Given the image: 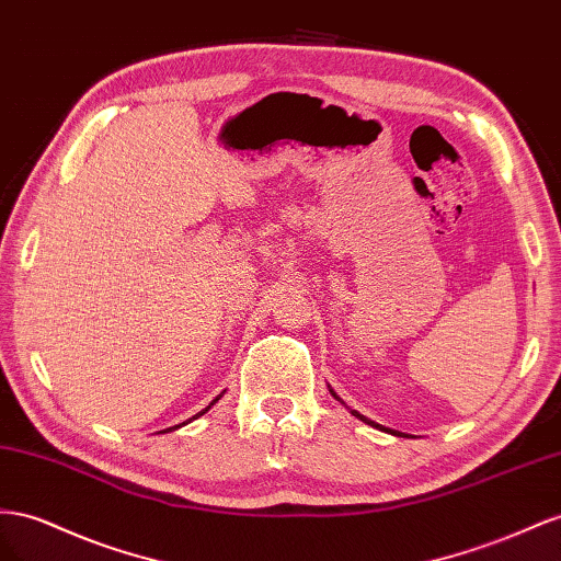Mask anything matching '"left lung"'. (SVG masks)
<instances>
[{
	"label": "left lung",
	"instance_id": "obj_1",
	"mask_svg": "<svg viewBox=\"0 0 561 561\" xmlns=\"http://www.w3.org/2000/svg\"><path fill=\"white\" fill-rule=\"evenodd\" d=\"M329 392H331V397H333V399H339V402H341V404H343V407H345V409H347V411H350V413H352V415H355V419H359V421H362V423H366V425H371V427H378V430H386V432H390V435H397V437H402V432H397V430H390V427H382V425H378V423H374V421H371V419H366V415H362V413H359V411H355V409H350V407H347V404H345V402H343V399H341V397H339V394H335V392H333V390H331V388H329ZM404 437H409V435H404Z\"/></svg>",
	"mask_w": 561,
	"mask_h": 561
}]
</instances>
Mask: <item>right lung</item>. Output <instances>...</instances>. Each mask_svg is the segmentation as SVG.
Wrapping results in <instances>:
<instances>
[{"label":"right lung","mask_w":561,"mask_h":561,"mask_svg":"<svg viewBox=\"0 0 561 561\" xmlns=\"http://www.w3.org/2000/svg\"><path fill=\"white\" fill-rule=\"evenodd\" d=\"M222 394H226V390H222V392H220V394H218L216 399H211V404H209V407H206V409H202L199 413H195V415H192V419H187L185 423H181V425H173V427H167V430H162V432H173V430H179V427H183V425H187V423H192V421H197V419H199V415H204L206 411H209V409H211V407H214V404L218 402V399H220Z\"/></svg>","instance_id":"1"}]
</instances>
